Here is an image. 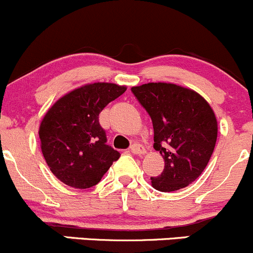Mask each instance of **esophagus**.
I'll use <instances>...</instances> for the list:
<instances>
[{
	"label": "esophagus",
	"instance_id": "esophagus-1",
	"mask_svg": "<svg viewBox=\"0 0 253 253\" xmlns=\"http://www.w3.org/2000/svg\"><path fill=\"white\" fill-rule=\"evenodd\" d=\"M130 151H131V153L136 154V156H145V154H146L145 147H143V146H141V145H138V143H135V145H132Z\"/></svg>",
	"mask_w": 253,
	"mask_h": 253
}]
</instances>
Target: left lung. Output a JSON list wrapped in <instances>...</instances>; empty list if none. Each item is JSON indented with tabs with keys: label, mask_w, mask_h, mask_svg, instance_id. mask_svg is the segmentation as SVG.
I'll return each mask as SVG.
<instances>
[{
	"label": "left lung",
	"mask_w": 253,
	"mask_h": 253,
	"mask_svg": "<svg viewBox=\"0 0 253 253\" xmlns=\"http://www.w3.org/2000/svg\"><path fill=\"white\" fill-rule=\"evenodd\" d=\"M131 91L151 116L153 147L165 167L152 187L173 192L197 180L208 165L216 146L218 124L213 110L193 89L173 83H146Z\"/></svg>",
	"instance_id": "left-lung-1"
}]
</instances>
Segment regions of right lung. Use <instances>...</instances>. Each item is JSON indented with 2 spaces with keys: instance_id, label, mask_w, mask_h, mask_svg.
I'll list each match as a JSON object with an SVG mask.
<instances>
[{
  "instance_id": "add662e5",
  "label": "right lung",
  "mask_w": 253,
  "mask_h": 253,
  "mask_svg": "<svg viewBox=\"0 0 253 253\" xmlns=\"http://www.w3.org/2000/svg\"><path fill=\"white\" fill-rule=\"evenodd\" d=\"M126 90V85L116 83L84 84L59 97L43 116L39 129L41 151L62 183L90 188L121 157L106 145L99 115Z\"/></svg>"
}]
</instances>
